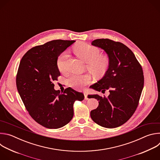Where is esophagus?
Returning a JSON list of instances; mask_svg holds the SVG:
<instances>
[{"label": "esophagus", "mask_w": 160, "mask_h": 160, "mask_svg": "<svg viewBox=\"0 0 160 160\" xmlns=\"http://www.w3.org/2000/svg\"><path fill=\"white\" fill-rule=\"evenodd\" d=\"M87 94L86 93V92H84V96H85V99L87 100V99H88V98H87Z\"/></svg>", "instance_id": "1"}]
</instances>
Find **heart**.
<instances>
[{"label":"heart","instance_id":"heart-1","mask_svg":"<svg viewBox=\"0 0 160 160\" xmlns=\"http://www.w3.org/2000/svg\"><path fill=\"white\" fill-rule=\"evenodd\" d=\"M75 54L86 62L87 70L95 77H103L108 72L110 65V58L107 54H101L99 48L85 43L76 45L73 48ZM68 52L64 51L57 58L56 64L58 70L63 72L66 68ZM92 81V77L88 74L69 76L67 82L71 87L82 88Z\"/></svg>","mask_w":160,"mask_h":160}]
</instances>
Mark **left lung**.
Instances as JSON below:
<instances>
[{"label": "left lung", "mask_w": 160, "mask_h": 160, "mask_svg": "<svg viewBox=\"0 0 160 160\" xmlns=\"http://www.w3.org/2000/svg\"><path fill=\"white\" fill-rule=\"evenodd\" d=\"M92 45L104 49L110 58L109 70L104 77L91 86L108 98L92 95L99 101L98 107L90 111V117L99 125L116 128L127 122L139 105L144 87L142 66L125 45L108 38L96 39Z\"/></svg>", "instance_id": "8db88e82"}]
</instances>
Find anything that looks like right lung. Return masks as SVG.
<instances>
[{"label":"right lung","instance_id":"add662e5","mask_svg":"<svg viewBox=\"0 0 160 160\" xmlns=\"http://www.w3.org/2000/svg\"><path fill=\"white\" fill-rule=\"evenodd\" d=\"M75 40H54L30 49L22 56L16 75V87L31 117L48 128H59L73 117V104L83 94L71 87L55 90L53 81L60 72L57 58Z\"/></svg>","mask_w":160,"mask_h":160}]
</instances>
